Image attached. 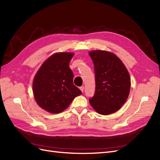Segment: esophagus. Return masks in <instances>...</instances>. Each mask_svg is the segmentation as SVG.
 I'll return each instance as SVG.
<instances>
[{
	"mask_svg": "<svg viewBox=\"0 0 160 160\" xmlns=\"http://www.w3.org/2000/svg\"><path fill=\"white\" fill-rule=\"evenodd\" d=\"M79 89H80L81 91L83 93V91H84V87H83V86H81V87H80Z\"/></svg>",
	"mask_w": 160,
	"mask_h": 160,
	"instance_id": "esophagus-1",
	"label": "esophagus"
}]
</instances>
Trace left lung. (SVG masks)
Returning <instances> with one entry per match:
<instances>
[{
  "instance_id": "obj_1",
  "label": "left lung",
  "mask_w": 160,
  "mask_h": 160,
  "mask_svg": "<svg viewBox=\"0 0 160 160\" xmlns=\"http://www.w3.org/2000/svg\"><path fill=\"white\" fill-rule=\"evenodd\" d=\"M89 54L93 62L95 91L89 99L91 105L101 115L118 111L126 101L131 79L122 61L113 52L92 51Z\"/></svg>"
}]
</instances>
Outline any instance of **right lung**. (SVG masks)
Wrapping results in <instances>:
<instances>
[{"label":"right lung","instance_id":"1","mask_svg":"<svg viewBox=\"0 0 160 160\" xmlns=\"http://www.w3.org/2000/svg\"><path fill=\"white\" fill-rule=\"evenodd\" d=\"M71 52H57L43 62L33 79V94L37 104L52 113L69 107L81 91L73 84V72L69 62Z\"/></svg>","mask_w":160,"mask_h":160}]
</instances>
